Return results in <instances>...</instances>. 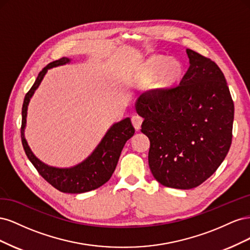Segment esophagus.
Returning a JSON list of instances; mask_svg holds the SVG:
<instances>
[{
	"label": "esophagus",
	"instance_id": "esophagus-1",
	"mask_svg": "<svg viewBox=\"0 0 250 250\" xmlns=\"http://www.w3.org/2000/svg\"><path fill=\"white\" fill-rule=\"evenodd\" d=\"M131 122H132V125L135 128V130H140L141 129V125L143 123V118L138 116V115L137 116H132Z\"/></svg>",
	"mask_w": 250,
	"mask_h": 250
}]
</instances>
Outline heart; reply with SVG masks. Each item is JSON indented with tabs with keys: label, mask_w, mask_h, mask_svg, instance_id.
I'll list each match as a JSON object with an SVG mask.
<instances>
[{
	"label": "heart",
	"mask_w": 250,
	"mask_h": 250,
	"mask_svg": "<svg viewBox=\"0 0 250 250\" xmlns=\"http://www.w3.org/2000/svg\"><path fill=\"white\" fill-rule=\"evenodd\" d=\"M143 72L148 78H153L161 72V79L166 84L178 80L183 73V65L175 58L168 59L162 55H153L144 63Z\"/></svg>",
	"instance_id": "1"
}]
</instances>
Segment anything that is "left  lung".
<instances>
[{
    "label": "left lung",
    "mask_w": 250,
    "mask_h": 250,
    "mask_svg": "<svg viewBox=\"0 0 250 250\" xmlns=\"http://www.w3.org/2000/svg\"><path fill=\"white\" fill-rule=\"evenodd\" d=\"M190 66L179 85L141 95L135 110L150 140L148 162L165 187L190 190L213 175L232 138L233 102L225 77L209 58L187 49Z\"/></svg>",
    "instance_id": "obj_1"
}]
</instances>
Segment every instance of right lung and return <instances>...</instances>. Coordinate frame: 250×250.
Segmentation results:
<instances>
[{
	"label": "right lung",
	"mask_w": 250,
	"mask_h": 250,
	"mask_svg": "<svg viewBox=\"0 0 250 250\" xmlns=\"http://www.w3.org/2000/svg\"><path fill=\"white\" fill-rule=\"evenodd\" d=\"M71 59L62 57L49 63L39 74L34 84L26 94L21 108V137L22 147L35 169L58 191L71 194H80L95 190L107 183L115 172L121 152L125 143L134 134V128L130 118H125L110 126L101 142L98 144L90 155L84 161L71 168L52 167L42 162L30 149L25 139V128L27 123V110L30 100L35 90L40 86L44 75L52 67L70 63Z\"/></svg>",
	"instance_id": "1"
}]
</instances>
